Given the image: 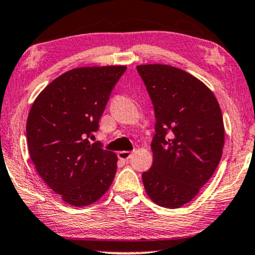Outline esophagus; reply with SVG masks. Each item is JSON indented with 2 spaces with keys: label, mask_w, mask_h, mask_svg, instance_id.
<instances>
[{
  "label": "esophagus",
  "mask_w": 255,
  "mask_h": 255,
  "mask_svg": "<svg viewBox=\"0 0 255 255\" xmlns=\"http://www.w3.org/2000/svg\"><path fill=\"white\" fill-rule=\"evenodd\" d=\"M131 156V152L130 151H119L118 152V157L122 159V161H127V159H129Z\"/></svg>",
  "instance_id": "1"
}]
</instances>
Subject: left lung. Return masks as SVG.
<instances>
[{
    "mask_svg": "<svg viewBox=\"0 0 255 255\" xmlns=\"http://www.w3.org/2000/svg\"><path fill=\"white\" fill-rule=\"evenodd\" d=\"M155 111L152 165L142 174L152 202L178 209L197 196L222 158L225 130L215 94L204 83L164 64L136 66Z\"/></svg>",
    "mask_w": 255,
    "mask_h": 255,
    "instance_id": "left-lung-1",
    "label": "left lung"
}]
</instances>
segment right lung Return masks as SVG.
Here are the masks:
<instances>
[{
    "instance_id": "right-lung-1",
    "label": "right lung",
    "mask_w": 255,
    "mask_h": 255,
    "mask_svg": "<svg viewBox=\"0 0 255 255\" xmlns=\"http://www.w3.org/2000/svg\"><path fill=\"white\" fill-rule=\"evenodd\" d=\"M127 67L67 71L33 101L26 121L29 154L43 181L67 204L83 208L113 182L118 157L88 137L99 127L111 92Z\"/></svg>"
}]
</instances>
